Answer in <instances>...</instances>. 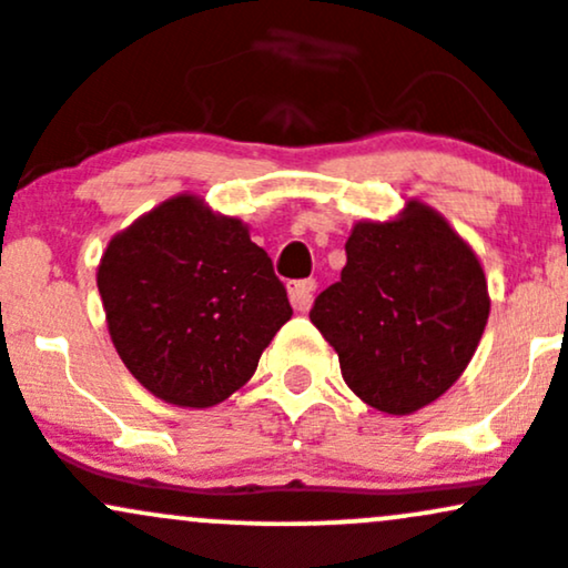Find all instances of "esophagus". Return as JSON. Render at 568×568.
Wrapping results in <instances>:
<instances>
[{
  "label": "esophagus",
  "mask_w": 568,
  "mask_h": 568,
  "mask_svg": "<svg viewBox=\"0 0 568 568\" xmlns=\"http://www.w3.org/2000/svg\"><path fill=\"white\" fill-rule=\"evenodd\" d=\"M315 280H296V283L288 285V296H291V304H294V310H300V313H307L310 304H313V296H315Z\"/></svg>",
  "instance_id": "obj_1"
}]
</instances>
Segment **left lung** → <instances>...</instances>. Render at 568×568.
<instances>
[{"label": "left lung", "instance_id": "8db88e82", "mask_svg": "<svg viewBox=\"0 0 568 568\" xmlns=\"http://www.w3.org/2000/svg\"><path fill=\"white\" fill-rule=\"evenodd\" d=\"M339 280L310 321L337 351L345 384L392 416L435 403L468 367L489 315L470 244L422 201L389 223L362 220Z\"/></svg>", "mask_w": 568, "mask_h": 568}]
</instances>
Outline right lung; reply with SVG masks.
Wrapping results in <instances>:
<instances>
[{
	"label": "right lung",
	"instance_id": "right-lung-1",
	"mask_svg": "<svg viewBox=\"0 0 568 568\" xmlns=\"http://www.w3.org/2000/svg\"><path fill=\"white\" fill-rule=\"evenodd\" d=\"M98 288L124 367L179 408H209L242 389L294 315L247 225L187 193L111 239Z\"/></svg>",
	"mask_w": 568,
	"mask_h": 568
}]
</instances>
